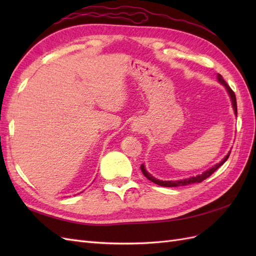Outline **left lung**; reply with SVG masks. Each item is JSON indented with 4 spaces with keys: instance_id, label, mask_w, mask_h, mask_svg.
<instances>
[{
    "instance_id": "left-lung-1",
    "label": "left lung",
    "mask_w": 256,
    "mask_h": 256,
    "mask_svg": "<svg viewBox=\"0 0 256 256\" xmlns=\"http://www.w3.org/2000/svg\"><path fill=\"white\" fill-rule=\"evenodd\" d=\"M218 79H219V82L222 83V84L224 85V86L226 88V90H228V94H230V99H232V104H233V108H234L235 114L237 115V102H236V96H235L234 90L228 86V84L226 81H224V79L222 78L221 74H218ZM230 154V152H228V154H226V156L224 157V159H223L221 162H219V164H216L214 166H212V168H209L208 171L204 172L203 174H200V175H198V176H196V177L188 178V180H175V182H166V180L164 182V180H156V178H154V177H152L150 173H147V171L145 170V168H144L143 164L141 166V171H142V173L144 174V176L147 178V180H150V182H154L156 184L162 186V187H180V186H187V184H191L202 182L204 180H206V178H208L212 174H214V173L216 171V170H218V168L224 164V162H226V161L228 159Z\"/></svg>"
}]
</instances>
